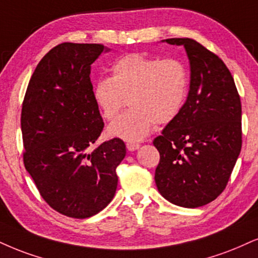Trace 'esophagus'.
Instances as JSON below:
<instances>
[{
    "label": "esophagus",
    "instance_id": "obj_1",
    "mask_svg": "<svg viewBox=\"0 0 258 258\" xmlns=\"http://www.w3.org/2000/svg\"><path fill=\"white\" fill-rule=\"evenodd\" d=\"M140 145L136 144V142H128L126 144V148L129 149V151H136V149H139Z\"/></svg>",
    "mask_w": 258,
    "mask_h": 258
}]
</instances>
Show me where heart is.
I'll list each match as a JSON object with an SVG mask.
<instances>
[{
	"instance_id": "1",
	"label": "heart",
	"mask_w": 258,
	"mask_h": 258,
	"mask_svg": "<svg viewBox=\"0 0 258 258\" xmlns=\"http://www.w3.org/2000/svg\"><path fill=\"white\" fill-rule=\"evenodd\" d=\"M189 92V72L178 58H155L140 53L123 56L111 67V78L94 86L93 99L106 120L117 118L109 134L126 141H138L151 132L153 123L163 125L182 111Z\"/></svg>"
}]
</instances>
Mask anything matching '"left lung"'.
Masks as SVG:
<instances>
[{"label":"left lung","instance_id":"1","mask_svg":"<svg viewBox=\"0 0 258 258\" xmlns=\"http://www.w3.org/2000/svg\"><path fill=\"white\" fill-rule=\"evenodd\" d=\"M184 45L190 61V90L179 114L154 139L160 160L159 192L173 205L196 208L214 201L226 187L241 149V104L222 59L191 38Z\"/></svg>","mask_w":258,"mask_h":258}]
</instances>
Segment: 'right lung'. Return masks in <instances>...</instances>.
Returning <instances> with one entry per match:
<instances>
[{
	"label": "right lung",
	"mask_w": 258,
	"mask_h": 258,
	"mask_svg": "<svg viewBox=\"0 0 258 258\" xmlns=\"http://www.w3.org/2000/svg\"><path fill=\"white\" fill-rule=\"evenodd\" d=\"M103 44L62 43L31 76L21 109L24 165L47 205L69 218L86 219L113 199L116 168L125 157L113 138L90 151L104 129L93 99L91 64Z\"/></svg>",
	"instance_id": "obj_1"
}]
</instances>
